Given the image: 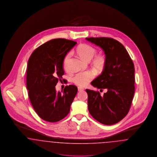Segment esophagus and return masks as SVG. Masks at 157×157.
<instances>
[{
	"instance_id": "esophagus-1",
	"label": "esophagus",
	"mask_w": 157,
	"mask_h": 157,
	"mask_svg": "<svg viewBox=\"0 0 157 157\" xmlns=\"http://www.w3.org/2000/svg\"><path fill=\"white\" fill-rule=\"evenodd\" d=\"M78 91H82V90H83V88H82V87H80V86H78Z\"/></svg>"
}]
</instances>
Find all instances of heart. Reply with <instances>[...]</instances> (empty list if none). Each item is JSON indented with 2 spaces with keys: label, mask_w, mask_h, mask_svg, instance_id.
<instances>
[{
  "label": "heart",
  "mask_w": 157,
  "mask_h": 157,
  "mask_svg": "<svg viewBox=\"0 0 157 157\" xmlns=\"http://www.w3.org/2000/svg\"><path fill=\"white\" fill-rule=\"evenodd\" d=\"M76 52L79 56L83 59L89 62L92 59L93 57L96 53V49L91 45L83 44L79 45L77 49ZM71 53H69L66 55L64 59V65L66 67L67 61L70 58ZM92 63L94 67L96 68H101L104 66L105 63L104 57L102 55H97L93 58ZM94 77V74L91 71L81 72L76 74L74 76L72 80L73 82L78 86H85L88 84V83Z\"/></svg>",
  "instance_id": "1"
}]
</instances>
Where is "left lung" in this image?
<instances>
[{
  "label": "left lung",
  "mask_w": 157,
  "mask_h": 157,
  "mask_svg": "<svg viewBox=\"0 0 157 157\" xmlns=\"http://www.w3.org/2000/svg\"><path fill=\"white\" fill-rule=\"evenodd\" d=\"M86 40L104 51L103 71L91 82L98 91L86 90L90 114L99 122L110 125L122 120L129 112L135 93L134 65L125 47L110 37H88Z\"/></svg>",
  "instance_id": "1"
}]
</instances>
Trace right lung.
I'll use <instances>...</instances> for the list:
<instances>
[{
	"label": "right lung",
	"instance_id": "add662e5",
	"mask_svg": "<svg viewBox=\"0 0 157 157\" xmlns=\"http://www.w3.org/2000/svg\"><path fill=\"white\" fill-rule=\"evenodd\" d=\"M77 43L65 39L51 40L36 49L28 62L26 86L31 104L42 120L56 122L70 111L78 92L70 85L61 92L55 86L64 74L63 60Z\"/></svg>",
	"mask_w": 157,
	"mask_h": 157
}]
</instances>
